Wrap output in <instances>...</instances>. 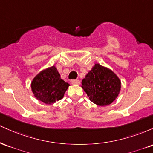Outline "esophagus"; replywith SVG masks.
Instances as JSON below:
<instances>
[{"instance_id": "obj_1", "label": "esophagus", "mask_w": 153, "mask_h": 153, "mask_svg": "<svg viewBox=\"0 0 153 153\" xmlns=\"http://www.w3.org/2000/svg\"><path fill=\"white\" fill-rule=\"evenodd\" d=\"M80 80H71V83L73 84V85H78V84H80Z\"/></svg>"}]
</instances>
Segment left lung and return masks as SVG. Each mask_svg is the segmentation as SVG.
Returning a JSON list of instances; mask_svg holds the SVG:
<instances>
[{"mask_svg": "<svg viewBox=\"0 0 153 153\" xmlns=\"http://www.w3.org/2000/svg\"><path fill=\"white\" fill-rule=\"evenodd\" d=\"M81 87L93 103L104 106L117 98L121 90V80L111 70L95 64L82 79Z\"/></svg>", "mask_w": 153, "mask_h": 153, "instance_id": "1", "label": "left lung"}]
</instances>
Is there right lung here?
<instances>
[{
    "label": "right lung",
    "mask_w": 153,
    "mask_h": 153,
    "mask_svg": "<svg viewBox=\"0 0 153 153\" xmlns=\"http://www.w3.org/2000/svg\"><path fill=\"white\" fill-rule=\"evenodd\" d=\"M69 85L61 79L55 66L42 71L31 83L35 98L46 104H52L62 99Z\"/></svg>",
    "instance_id": "obj_1"
}]
</instances>
